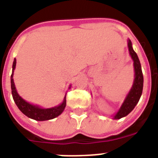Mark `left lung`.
<instances>
[{"instance_id": "1", "label": "left lung", "mask_w": 158, "mask_h": 158, "mask_svg": "<svg viewBox=\"0 0 158 158\" xmlns=\"http://www.w3.org/2000/svg\"><path fill=\"white\" fill-rule=\"evenodd\" d=\"M127 44L131 57L133 61H134L135 79L132 88H131V89L129 93L126 97L125 101L122 105L121 108L114 117V119H119L129 114L132 111L133 109L135 108V106H136L137 103L139 102V98L141 97L142 91H143V77L141 70V65H140V62H139V60L138 58L136 52H135L134 49H133L131 41L130 40H128Z\"/></svg>"}]
</instances>
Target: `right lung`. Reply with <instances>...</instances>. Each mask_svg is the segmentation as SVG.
<instances>
[{
	"label": "right lung",
	"mask_w": 158,
	"mask_h": 158,
	"mask_svg": "<svg viewBox=\"0 0 158 158\" xmlns=\"http://www.w3.org/2000/svg\"><path fill=\"white\" fill-rule=\"evenodd\" d=\"M16 66V59L15 58L14 62H13V71L12 75L10 77L11 79V90H12L13 99L15 101V104L18 106V108L21 110L23 114L27 116L30 118L35 119L36 121H45V120H50L59 116L61 113L63 112L64 109L66 106V96L64 97L63 102L58 106H55L50 109H42L37 106H34L32 104H30L29 102H27L25 100L22 98L17 92L16 88H15V82L13 79L14 75V70L15 69Z\"/></svg>",
	"instance_id": "add662e5"
}]
</instances>
